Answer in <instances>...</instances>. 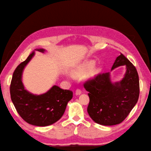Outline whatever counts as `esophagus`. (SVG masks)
<instances>
[{
	"mask_svg": "<svg viewBox=\"0 0 151 151\" xmlns=\"http://www.w3.org/2000/svg\"><path fill=\"white\" fill-rule=\"evenodd\" d=\"M81 93H82V91H81V89H76V91H75V94H76V95H80V94H81Z\"/></svg>",
	"mask_w": 151,
	"mask_h": 151,
	"instance_id": "esophagus-1",
	"label": "esophagus"
}]
</instances>
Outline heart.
I'll return each mask as SVG.
<instances>
[{
	"label": "heart",
	"mask_w": 151,
	"mask_h": 151,
	"mask_svg": "<svg viewBox=\"0 0 151 151\" xmlns=\"http://www.w3.org/2000/svg\"><path fill=\"white\" fill-rule=\"evenodd\" d=\"M95 66V62L93 61H89V62L82 63L73 70V73L76 76H83L87 75L88 73L91 71Z\"/></svg>",
	"instance_id": "b5f03b06"
}]
</instances>
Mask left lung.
Returning <instances> with one entry per match:
<instances>
[{"label": "left lung", "instance_id": "left-lung-1", "mask_svg": "<svg viewBox=\"0 0 151 151\" xmlns=\"http://www.w3.org/2000/svg\"><path fill=\"white\" fill-rule=\"evenodd\" d=\"M126 66V73L119 82L113 83L110 73L99 74L86 81L89 92L88 113L95 123L104 126L121 123L137 103L139 95V76L136 67L123 54L117 57L111 70Z\"/></svg>", "mask_w": 151, "mask_h": 151}]
</instances>
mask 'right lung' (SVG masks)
Returning <instances> with one entry per match:
<instances>
[{
	"mask_svg": "<svg viewBox=\"0 0 151 151\" xmlns=\"http://www.w3.org/2000/svg\"><path fill=\"white\" fill-rule=\"evenodd\" d=\"M36 50L41 52L45 51L43 49ZM34 54V51L14 70L10 84L11 99L18 114L27 123L46 127L62 117L67 103L73 97V91L57 86H53L45 93L39 95L26 90L22 82V74Z\"/></svg>",
	"mask_w": 151,
	"mask_h": 151,
	"instance_id": "add662e5",
	"label": "right lung"
}]
</instances>
